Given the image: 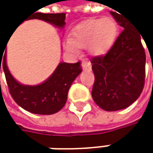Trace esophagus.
<instances>
[{"label":"esophagus","mask_w":153,"mask_h":153,"mask_svg":"<svg viewBox=\"0 0 153 153\" xmlns=\"http://www.w3.org/2000/svg\"><path fill=\"white\" fill-rule=\"evenodd\" d=\"M81 66H82V68H83L84 70H88V71H90L91 68H92L91 64H90L89 61H84V62H82Z\"/></svg>","instance_id":"1"}]
</instances>
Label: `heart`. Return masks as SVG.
I'll return each instance as SVG.
<instances>
[{"mask_svg": "<svg viewBox=\"0 0 153 153\" xmlns=\"http://www.w3.org/2000/svg\"><path fill=\"white\" fill-rule=\"evenodd\" d=\"M117 32L118 25L111 18L89 20L78 25L72 31L70 42L65 43V48L75 51L76 47H89L92 54L103 55L114 42Z\"/></svg>", "mask_w": 153, "mask_h": 153, "instance_id": "obj_1", "label": "heart"}]
</instances>
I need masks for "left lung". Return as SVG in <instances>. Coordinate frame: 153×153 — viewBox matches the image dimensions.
Returning <instances> with one entry per match:
<instances>
[{
  "label": "left lung",
  "mask_w": 153,
  "mask_h": 153,
  "mask_svg": "<svg viewBox=\"0 0 153 153\" xmlns=\"http://www.w3.org/2000/svg\"><path fill=\"white\" fill-rule=\"evenodd\" d=\"M111 14L124 30L105 55L91 59L95 74L92 97L107 111L125 109L140 97L146 61L141 33L122 14L112 11Z\"/></svg>",
  "instance_id": "1"
}]
</instances>
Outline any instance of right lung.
Returning <instances> with one entry per match:
<instances>
[{"instance_id":"right-lung-1","label":"right lung","mask_w":153,"mask_h":153,"mask_svg":"<svg viewBox=\"0 0 153 153\" xmlns=\"http://www.w3.org/2000/svg\"><path fill=\"white\" fill-rule=\"evenodd\" d=\"M33 18L46 21L60 28H63L65 25V13L44 14L37 12L28 19ZM1 62L10 93L16 103L25 111L42 115L54 114L65 106L68 90L82 71L80 62L75 64L60 63L52 75L44 82L35 86H29L16 81L10 73L6 63V51L0 52V72Z\"/></svg>"}]
</instances>
